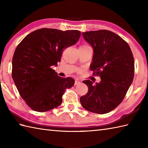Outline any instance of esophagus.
Here are the masks:
<instances>
[{
    "label": "esophagus",
    "mask_w": 148,
    "mask_h": 148,
    "mask_svg": "<svg viewBox=\"0 0 148 148\" xmlns=\"http://www.w3.org/2000/svg\"><path fill=\"white\" fill-rule=\"evenodd\" d=\"M80 83V81H78V80H76L75 81V83H74V85H77L78 84Z\"/></svg>",
    "instance_id": "1"
}]
</instances>
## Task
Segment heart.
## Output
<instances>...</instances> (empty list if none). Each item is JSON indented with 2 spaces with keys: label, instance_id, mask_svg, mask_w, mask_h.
<instances>
[{
  "label": "heart",
  "instance_id": "1",
  "mask_svg": "<svg viewBox=\"0 0 148 148\" xmlns=\"http://www.w3.org/2000/svg\"><path fill=\"white\" fill-rule=\"evenodd\" d=\"M84 46V47H86V46Z\"/></svg>",
  "mask_w": 148,
  "mask_h": 148
}]
</instances>
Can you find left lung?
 Here are the masks:
<instances>
[{
	"mask_svg": "<svg viewBox=\"0 0 148 148\" xmlns=\"http://www.w3.org/2000/svg\"><path fill=\"white\" fill-rule=\"evenodd\" d=\"M82 35L93 49L90 70L101 81L95 84L90 80L83 81L88 92L80 97V102L87 111L106 114L119 105L132 83V52L126 41L109 30L90 31Z\"/></svg>",
	"mask_w": 148,
	"mask_h": 148,
	"instance_id": "8db88e82",
	"label": "left lung"
}]
</instances>
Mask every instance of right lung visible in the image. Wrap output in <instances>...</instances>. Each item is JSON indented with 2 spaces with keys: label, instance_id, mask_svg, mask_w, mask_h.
Instances as JSON below:
<instances>
[{
  "label": "right lung",
  "instance_id": "1",
  "mask_svg": "<svg viewBox=\"0 0 148 148\" xmlns=\"http://www.w3.org/2000/svg\"><path fill=\"white\" fill-rule=\"evenodd\" d=\"M79 30L38 29L19 44L12 61V77L19 93L30 108L46 112L62 102L67 88L74 84L71 77H61L51 66L57 65L63 51L76 44Z\"/></svg>",
  "mask_w": 148,
  "mask_h": 148
}]
</instances>
